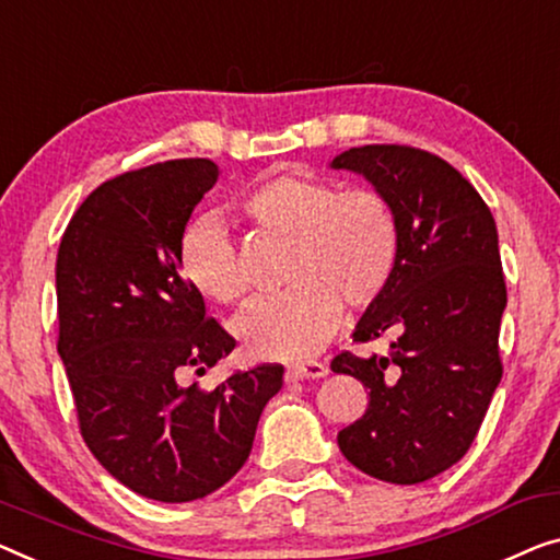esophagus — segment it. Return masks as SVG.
I'll use <instances>...</instances> for the list:
<instances>
[{"label": "esophagus", "mask_w": 560, "mask_h": 560, "mask_svg": "<svg viewBox=\"0 0 560 560\" xmlns=\"http://www.w3.org/2000/svg\"><path fill=\"white\" fill-rule=\"evenodd\" d=\"M327 364L322 362H296L287 366V380L296 382V380H319L327 374Z\"/></svg>", "instance_id": "esophagus-1"}]
</instances>
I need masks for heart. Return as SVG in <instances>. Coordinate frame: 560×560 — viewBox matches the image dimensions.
<instances>
[{"mask_svg":"<svg viewBox=\"0 0 560 560\" xmlns=\"http://www.w3.org/2000/svg\"><path fill=\"white\" fill-rule=\"evenodd\" d=\"M241 211L258 231L289 241V289L258 299L233 322L241 347L256 360L316 352L337 329L341 304L380 302L402 258V221L382 190H341L334 180L279 173L246 190ZM180 269L215 304H238L248 291L238 248L213 215L183 231Z\"/></svg>","mask_w":560,"mask_h":560,"instance_id":"1","label":"heart"}]
</instances>
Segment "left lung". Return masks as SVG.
I'll use <instances>...</instances> for the list:
<instances>
[{"instance_id": "left-lung-1", "label": "left lung", "mask_w": 560, "mask_h": 560, "mask_svg": "<svg viewBox=\"0 0 560 560\" xmlns=\"http://www.w3.org/2000/svg\"><path fill=\"white\" fill-rule=\"evenodd\" d=\"M331 168L364 175L402 221L395 279L352 331L354 341L395 337L389 354L331 360L334 372L370 389L366 412L337 442L362 472L415 486L470 450L503 377L498 229L470 180L428 150L349 148Z\"/></svg>"}]
</instances>
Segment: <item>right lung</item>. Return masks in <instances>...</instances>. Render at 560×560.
Segmentation results:
<instances>
[{
    "instance_id": "obj_1",
    "label": "right lung",
    "mask_w": 560,
    "mask_h": 560,
    "mask_svg": "<svg viewBox=\"0 0 560 560\" xmlns=\"http://www.w3.org/2000/svg\"><path fill=\"white\" fill-rule=\"evenodd\" d=\"M219 180L208 158H180L105 180L74 211L57 252V352L97 463L132 493L188 503L236 475L258 417L283 385L281 364L203 374L236 339L206 316L180 277V238Z\"/></svg>"
}]
</instances>
